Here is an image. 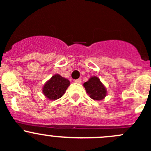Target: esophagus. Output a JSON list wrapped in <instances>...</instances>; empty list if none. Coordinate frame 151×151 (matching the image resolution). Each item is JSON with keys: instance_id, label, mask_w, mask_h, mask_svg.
I'll return each mask as SVG.
<instances>
[{"instance_id": "34e87169", "label": "esophagus", "mask_w": 151, "mask_h": 151, "mask_svg": "<svg viewBox=\"0 0 151 151\" xmlns=\"http://www.w3.org/2000/svg\"><path fill=\"white\" fill-rule=\"evenodd\" d=\"M81 79H77V80H74V83H78V84H80L81 83Z\"/></svg>"}]
</instances>
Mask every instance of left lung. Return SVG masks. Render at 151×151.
<instances>
[{"label":"left lung","instance_id":"left-lung-1","mask_svg":"<svg viewBox=\"0 0 151 151\" xmlns=\"http://www.w3.org/2000/svg\"><path fill=\"white\" fill-rule=\"evenodd\" d=\"M87 93L91 99L96 101L104 99L107 95L106 87L96 76H92L83 84Z\"/></svg>","mask_w":151,"mask_h":151}]
</instances>
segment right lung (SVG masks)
Wrapping results in <instances>:
<instances>
[{"mask_svg":"<svg viewBox=\"0 0 151 151\" xmlns=\"http://www.w3.org/2000/svg\"><path fill=\"white\" fill-rule=\"evenodd\" d=\"M69 85L70 82L68 79L56 74L45 83L42 93L49 100L58 99L63 96Z\"/></svg>","mask_w":151,"mask_h":151,"instance_id":"add662e5","label":"right lung"}]
</instances>
